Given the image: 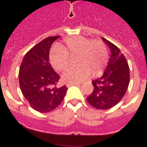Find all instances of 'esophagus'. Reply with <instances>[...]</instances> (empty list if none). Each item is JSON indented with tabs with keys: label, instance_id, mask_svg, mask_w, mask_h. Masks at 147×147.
<instances>
[{
	"label": "esophagus",
	"instance_id": "34e87169",
	"mask_svg": "<svg viewBox=\"0 0 147 147\" xmlns=\"http://www.w3.org/2000/svg\"><path fill=\"white\" fill-rule=\"evenodd\" d=\"M74 85H76V86H80V83H74V84H69V83H67V85H66V86L67 87V88H69V87L71 86H74Z\"/></svg>",
	"mask_w": 147,
	"mask_h": 147
}]
</instances>
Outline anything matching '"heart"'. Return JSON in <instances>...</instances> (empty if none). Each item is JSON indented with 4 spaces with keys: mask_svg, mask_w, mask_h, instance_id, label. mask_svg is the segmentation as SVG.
Returning a JSON list of instances; mask_svg holds the SVG:
<instances>
[{
    "mask_svg": "<svg viewBox=\"0 0 147 147\" xmlns=\"http://www.w3.org/2000/svg\"><path fill=\"white\" fill-rule=\"evenodd\" d=\"M79 52L80 65L67 68L62 74L65 82L74 84L85 81L93 74L98 75L107 65L108 53L104 42L82 36L69 37L64 40V45L54 46L49 54L51 64L57 71H63L69 64V54Z\"/></svg>",
    "mask_w": 147,
    "mask_h": 147,
    "instance_id": "obj_1",
    "label": "heart"
}]
</instances>
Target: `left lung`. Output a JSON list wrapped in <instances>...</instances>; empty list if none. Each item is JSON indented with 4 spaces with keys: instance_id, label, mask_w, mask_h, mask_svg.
<instances>
[{
    "instance_id": "8db88e82",
    "label": "left lung",
    "mask_w": 147,
    "mask_h": 147,
    "mask_svg": "<svg viewBox=\"0 0 147 147\" xmlns=\"http://www.w3.org/2000/svg\"><path fill=\"white\" fill-rule=\"evenodd\" d=\"M102 40L110 49V59L103 75L92 81L93 91L87 100L95 108L108 110L117 105L127 92L129 68L120 49L103 37Z\"/></svg>"
}]
</instances>
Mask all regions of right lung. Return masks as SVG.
I'll return each mask as SVG.
<instances>
[{
	"instance_id": "add662e5",
	"label": "right lung",
	"mask_w": 147,
	"mask_h": 147,
	"mask_svg": "<svg viewBox=\"0 0 147 147\" xmlns=\"http://www.w3.org/2000/svg\"><path fill=\"white\" fill-rule=\"evenodd\" d=\"M60 36L49 37L30 49L19 71L20 90L34 110L40 113L54 110L62 102L67 87H57L59 76L49 62L53 42Z\"/></svg>"
}]
</instances>
